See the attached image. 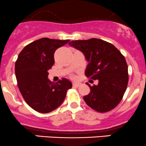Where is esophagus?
Returning <instances> with one entry per match:
<instances>
[{"instance_id": "esophagus-1", "label": "esophagus", "mask_w": 146, "mask_h": 146, "mask_svg": "<svg viewBox=\"0 0 146 146\" xmlns=\"http://www.w3.org/2000/svg\"><path fill=\"white\" fill-rule=\"evenodd\" d=\"M79 85H80V84L77 83V82H74L73 83V86L75 87H78V86H79Z\"/></svg>"}]
</instances>
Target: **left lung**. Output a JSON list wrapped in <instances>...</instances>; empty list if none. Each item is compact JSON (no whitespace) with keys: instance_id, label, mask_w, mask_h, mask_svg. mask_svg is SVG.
I'll list each match as a JSON object with an SVG mask.
<instances>
[{"instance_id":"8db88e82","label":"left lung","mask_w":146,"mask_h":146,"mask_svg":"<svg viewBox=\"0 0 146 146\" xmlns=\"http://www.w3.org/2000/svg\"><path fill=\"white\" fill-rule=\"evenodd\" d=\"M69 44L82 52L88 62L85 75L98 79L97 85L84 96L86 104L104 113L114 109L121 101L128 82V65L125 57L115 46L97 38L74 40Z\"/></svg>"}]
</instances>
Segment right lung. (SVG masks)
Segmentation results:
<instances>
[{
    "label": "right lung",
    "mask_w": 146,
    "mask_h": 146,
    "mask_svg": "<svg viewBox=\"0 0 146 146\" xmlns=\"http://www.w3.org/2000/svg\"><path fill=\"white\" fill-rule=\"evenodd\" d=\"M69 41L44 37L26 45L18 54L15 66L18 88L26 103L36 111L47 113L58 108L72 86L65 78L57 83L47 78V71L54 63V52Z\"/></svg>",
    "instance_id": "add662e5"
}]
</instances>
